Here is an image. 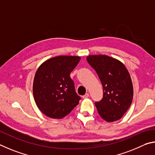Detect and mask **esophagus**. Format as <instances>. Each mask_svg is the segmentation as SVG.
I'll use <instances>...</instances> for the list:
<instances>
[{
    "mask_svg": "<svg viewBox=\"0 0 155 155\" xmlns=\"http://www.w3.org/2000/svg\"><path fill=\"white\" fill-rule=\"evenodd\" d=\"M89 97V93H86L85 94H84V95L82 97H83V98L84 99H86V98H88V97Z\"/></svg>",
    "mask_w": 155,
    "mask_h": 155,
    "instance_id": "esophagus-1",
    "label": "esophagus"
}]
</instances>
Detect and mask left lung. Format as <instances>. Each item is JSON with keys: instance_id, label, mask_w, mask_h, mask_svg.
<instances>
[{"instance_id": "left-lung-1", "label": "left lung", "mask_w": 155, "mask_h": 155, "mask_svg": "<svg viewBox=\"0 0 155 155\" xmlns=\"http://www.w3.org/2000/svg\"><path fill=\"white\" fill-rule=\"evenodd\" d=\"M86 60L96 71L104 89V97L95 106L107 122L120 119L131 104L134 88L129 73L118 60L106 55H91Z\"/></svg>"}]
</instances>
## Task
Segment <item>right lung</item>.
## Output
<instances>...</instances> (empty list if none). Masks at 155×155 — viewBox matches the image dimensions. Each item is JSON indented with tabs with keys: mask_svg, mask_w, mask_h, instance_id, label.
<instances>
[{
	"mask_svg": "<svg viewBox=\"0 0 155 155\" xmlns=\"http://www.w3.org/2000/svg\"><path fill=\"white\" fill-rule=\"evenodd\" d=\"M80 56H58L47 60L35 73L33 96L41 112L48 117L64 118L79 104L70 73L80 61Z\"/></svg>",
	"mask_w": 155,
	"mask_h": 155,
	"instance_id": "add662e5",
	"label": "right lung"
}]
</instances>
